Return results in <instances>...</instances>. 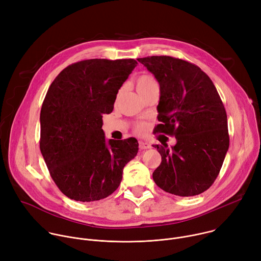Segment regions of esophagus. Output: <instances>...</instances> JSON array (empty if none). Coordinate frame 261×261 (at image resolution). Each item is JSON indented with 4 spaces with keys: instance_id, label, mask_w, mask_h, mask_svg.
Here are the masks:
<instances>
[{
    "instance_id": "1",
    "label": "esophagus",
    "mask_w": 261,
    "mask_h": 261,
    "mask_svg": "<svg viewBox=\"0 0 261 261\" xmlns=\"http://www.w3.org/2000/svg\"><path fill=\"white\" fill-rule=\"evenodd\" d=\"M151 144L147 143L145 141H139V148L142 151V150H147V148H151Z\"/></svg>"
}]
</instances>
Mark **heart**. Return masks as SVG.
Here are the masks:
<instances>
[{
	"mask_svg": "<svg viewBox=\"0 0 261 261\" xmlns=\"http://www.w3.org/2000/svg\"><path fill=\"white\" fill-rule=\"evenodd\" d=\"M157 85V82L156 80L151 76V75H146V74H144V75H140L137 81H136V89H137V92L138 93H141L143 91H145L146 89L151 88L153 86H156ZM137 130L140 132L143 130V126L142 125H139L137 127Z\"/></svg>",
	"mask_w": 261,
	"mask_h": 261,
	"instance_id": "b5f03b06",
	"label": "heart"
}]
</instances>
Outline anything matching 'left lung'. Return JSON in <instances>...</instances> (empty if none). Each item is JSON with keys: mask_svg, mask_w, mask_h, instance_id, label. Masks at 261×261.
I'll return each mask as SVG.
<instances>
[{"mask_svg": "<svg viewBox=\"0 0 261 261\" xmlns=\"http://www.w3.org/2000/svg\"><path fill=\"white\" fill-rule=\"evenodd\" d=\"M160 86L155 133L173 135L175 145L156 144L162 157L153 172L165 192L188 197L206 191L229 147L227 116L211 79L196 65L168 56L137 59Z\"/></svg>", "mask_w": 261, "mask_h": 261, "instance_id": "8db88e82", "label": "left lung"}]
</instances>
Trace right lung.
Here are the masks:
<instances>
[{
    "label": "right lung",
    "instance_id": "add662e5",
    "mask_svg": "<svg viewBox=\"0 0 261 261\" xmlns=\"http://www.w3.org/2000/svg\"><path fill=\"white\" fill-rule=\"evenodd\" d=\"M133 59L85 60L66 67L50 85L40 113V151L58 188L90 202L113 194L138 152L136 138L105 139L102 115L136 67Z\"/></svg>",
    "mask_w": 261,
    "mask_h": 261
}]
</instances>
